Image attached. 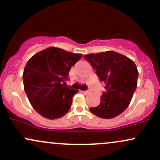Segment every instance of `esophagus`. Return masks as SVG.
<instances>
[{
    "label": "esophagus",
    "instance_id": "esophagus-1",
    "mask_svg": "<svg viewBox=\"0 0 160 160\" xmlns=\"http://www.w3.org/2000/svg\"><path fill=\"white\" fill-rule=\"evenodd\" d=\"M82 92L83 93V94H88V93L89 92V90H86V91H82Z\"/></svg>",
    "mask_w": 160,
    "mask_h": 160
}]
</instances>
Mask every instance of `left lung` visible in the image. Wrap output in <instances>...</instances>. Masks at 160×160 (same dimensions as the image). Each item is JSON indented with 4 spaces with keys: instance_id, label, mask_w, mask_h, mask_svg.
Returning a JSON list of instances; mask_svg holds the SVG:
<instances>
[{
    "instance_id": "8db88e82",
    "label": "left lung",
    "mask_w": 160,
    "mask_h": 160,
    "mask_svg": "<svg viewBox=\"0 0 160 160\" xmlns=\"http://www.w3.org/2000/svg\"><path fill=\"white\" fill-rule=\"evenodd\" d=\"M84 57L105 84L106 89L99 105L89 111L101 118H114L128 108L132 98L138 78L136 65L129 58L113 51L91 53Z\"/></svg>"
}]
</instances>
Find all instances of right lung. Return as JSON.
I'll list each match as a JSON object with an SVG mask.
<instances>
[{"label":"right lung","mask_w":160,"mask_h":160,"mask_svg":"<svg viewBox=\"0 0 160 160\" xmlns=\"http://www.w3.org/2000/svg\"><path fill=\"white\" fill-rule=\"evenodd\" d=\"M82 54L51 47L34 55L23 72L24 89L34 109L49 120L68 112L77 89L65 87L71 67Z\"/></svg>","instance_id":"1"}]
</instances>
